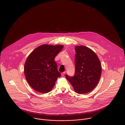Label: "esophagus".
I'll list each match as a JSON object with an SVG mask.
<instances>
[{
    "label": "esophagus",
    "mask_w": 125,
    "mask_h": 125,
    "mask_svg": "<svg viewBox=\"0 0 125 125\" xmlns=\"http://www.w3.org/2000/svg\"><path fill=\"white\" fill-rule=\"evenodd\" d=\"M65 73H66V72H62V73H61V76H64V75L65 74Z\"/></svg>",
    "instance_id": "obj_1"
}]
</instances>
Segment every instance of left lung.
I'll use <instances>...</instances> for the list:
<instances>
[{
    "label": "left lung",
    "instance_id": "obj_1",
    "mask_svg": "<svg viewBox=\"0 0 125 125\" xmlns=\"http://www.w3.org/2000/svg\"><path fill=\"white\" fill-rule=\"evenodd\" d=\"M75 73L66 75L75 91L80 94L91 92L97 85L101 75L100 61L96 53L84 46L75 47Z\"/></svg>",
    "mask_w": 125,
    "mask_h": 125
}]
</instances>
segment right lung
<instances>
[{
	"label": "right lung",
	"instance_id": "1",
	"mask_svg": "<svg viewBox=\"0 0 125 125\" xmlns=\"http://www.w3.org/2000/svg\"><path fill=\"white\" fill-rule=\"evenodd\" d=\"M63 47L62 45H42L28 57L24 65L25 76L29 85L36 91L50 92L61 76L54 60Z\"/></svg>",
	"mask_w": 125,
	"mask_h": 125
}]
</instances>
